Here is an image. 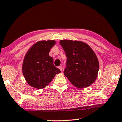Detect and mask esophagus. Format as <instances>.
Wrapping results in <instances>:
<instances>
[{"mask_svg":"<svg viewBox=\"0 0 122 122\" xmlns=\"http://www.w3.org/2000/svg\"><path fill=\"white\" fill-rule=\"evenodd\" d=\"M58 69H59L61 71H62V66H59V67H58Z\"/></svg>","mask_w":122,"mask_h":122,"instance_id":"obj_1","label":"esophagus"}]
</instances>
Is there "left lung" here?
Here are the masks:
<instances>
[{
	"instance_id": "obj_1",
	"label": "left lung",
	"mask_w": 122,
	"mask_h": 122,
	"mask_svg": "<svg viewBox=\"0 0 122 122\" xmlns=\"http://www.w3.org/2000/svg\"><path fill=\"white\" fill-rule=\"evenodd\" d=\"M60 44L67 57L64 75L77 88L91 85L99 70L97 57L92 49L87 43L78 41L61 40Z\"/></svg>"
}]
</instances>
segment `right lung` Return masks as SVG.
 I'll return each mask as SVG.
<instances>
[{
	"label": "right lung",
	"mask_w": 122,
	"mask_h": 122,
	"mask_svg": "<svg viewBox=\"0 0 122 122\" xmlns=\"http://www.w3.org/2000/svg\"><path fill=\"white\" fill-rule=\"evenodd\" d=\"M55 41H40L33 44L25 56L22 73L31 87L42 89L51 83L57 74L61 72L53 65V58L49 56Z\"/></svg>",
	"instance_id": "obj_1"
}]
</instances>
